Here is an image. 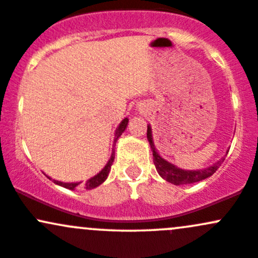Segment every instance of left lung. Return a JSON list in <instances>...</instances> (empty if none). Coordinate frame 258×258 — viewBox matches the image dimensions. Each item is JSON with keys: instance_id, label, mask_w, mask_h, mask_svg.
<instances>
[{"instance_id": "obj_1", "label": "left lung", "mask_w": 258, "mask_h": 258, "mask_svg": "<svg viewBox=\"0 0 258 258\" xmlns=\"http://www.w3.org/2000/svg\"><path fill=\"white\" fill-rule=\"evenodd\" d=\"M148 141L150 144V148L152 151V156H154V163L155 167H156L157 173L162 177L165 181L170 182L174 185H181V184H189L195 183V182L203 181V179L208 178L212 174L217 172L219 166L223 163L225 157H223L221 160H219L215 163H213L212 166L207 168H202V170H183V168H179L178 166H176L174 163H171L166 159H163L161 155L159 154L155 148L154 144V138H152V129L151 125H148ZM228 154V151H226Z\"/></svg>"}]
</instances>
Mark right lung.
Here are the masks:
<instances>
[{
	"instance_id": "right-lung-1",
	"label": "right lung",
	"mask_w": 258,
	"mask_h": 258,
	"mask_svg": "<svg viewBox=\"0 0 258 258\" xmlns=\"http://www.w3.org/2000/svg\"><path fill=\"white\" fill-rule=\"evenodd\" d=\"M128 123H129V119L124 118L123 120L120 121V124L118 125V128L114 133V144H113L114 146H115V143H117V140L119 139V138H120V135L124 133V130L126 129V125H128ZM114 146H113L112 154H110V157H109V160H108V162L106 163V166H104V167L102 168V170L99 171L98 173L95 174V176L91 177V178H88L87 181H86V183L84 184V187L86 188V189H93V188H97L98 185H101L107 179L108 174H109L110 167H112L113 162H114V155H115ZM45 176L48 177L49 179H52L51 177L48 176V174H45ZM52 182H54L55 184L61 185V187L68 188V189H71V190H75V189H76V187H79V185L82 183V182H61V181H56V179H52Z\"/></svg>"
}]
</instances>
